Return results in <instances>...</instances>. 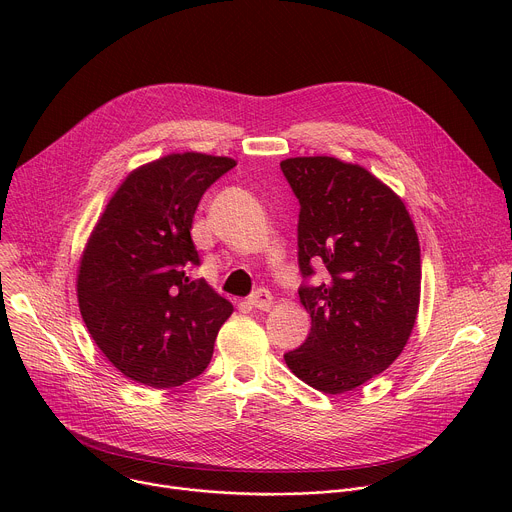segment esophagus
Returning <instances> with one entry per match:
<instances>
[{"instance_id":"1","label":"esophagus","mask_w":512,"mask_h":512,"mask_svg":"<svg viewBox=\"0 0 512 512\" xmlns=\"http://www.w3.org/2000/svg\"><path fill=\"white\" fill-rule=\"evenodd\" d=\"M249 302V306H253V308H257V310H263V312H267V310H271V306H273V296L269 294L267 289H257V291H253L251 294V298L247 300Z\"/></svg>"}]
</instances>
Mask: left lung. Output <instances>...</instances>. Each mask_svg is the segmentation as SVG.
<instances>
[{"mask_svg":"<svg viewBox=\"0 0 512 512\" xmlns=\"http://www.w3.org/2000/svg\"><path fill=\"white\" fill-rule=\"evenodd\" d=\"M279 166L300 200V271L328 269V281L300 287L312 328L283 358L306 385L340 395L403 352L419 310V239L403 200L367 168L330 156Z\"/></svg>","mask_w":512,"mask_h":512,"instance_id":"left-lung-1","label":"left lung"}]
</instances>
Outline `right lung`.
Segmentation results:
<instances>
[{
  "label": "right lung",
  "mask_w": 512,
  "mask_h": 512,
  "mask_svg": "<svg viewBox=\"0 0 512 512\" xmlns=\"http://www.w3.org/2000/svg\"><path fill=\"white\" fill-rule=\"evenodd\" d=\"M225 156L170 154L133 170L107 202L81 255L77 298L95 344L127 379L180 387L212 358L233 314L204 279L190 229L206 188L235 168Z\"/></svg>",
  "instance_id": "add662e5"
}]
</instances>
